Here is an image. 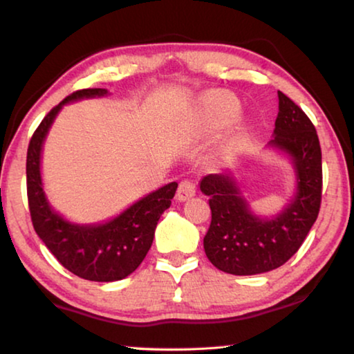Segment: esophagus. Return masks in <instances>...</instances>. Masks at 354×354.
Wrapping results in <instances>:
<instances>
[{"label": "esophagus", "mask_w": 354, "mask_h": 354, "mask_svg": "<svg viewBox=\"0 0 354 354\" xmlns=\"http://www.w3.org/2000/svg\"><path fill=\"white\" fill-rule=\"evenodd\" d=\"M196 194V184L194 179H183L181 183H179V187L176 192V196L179 201H185L192 198Z\"/></svg>", "instance_id": "1"}]
</instances>
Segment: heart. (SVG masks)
Masks as SVG:
<instances>
[{
	"mask_svg": "<svg viewBox=\"0 0 354 354\" xmlns=\"http://www.w3.org/2000/svg\"><path fill=\"white\" fill-rule=\"evenodd\" d=\"M237 111L236 103L230 98H220L214 103V113L220 120H227L234 115Z\"/></svg>",
	"mask_w": 354,
	"mask_h": 354,
	"instance_id": "obj_1",
	"label": "heart"
}]
</instances>
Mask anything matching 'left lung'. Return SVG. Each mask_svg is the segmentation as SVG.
I'll use <instances>...</instances> for the list:
<instances>
[{
	"instance_id": "1",
	"label": "left lung",
	"mask_w": 354,
	"mask_h": 354,
	"mask_svg": "<svg viewBox=\"0 0 354 354\" xmlns=\"http://www.w3.org/2000/svg\"><path fill=\"white\" fill-rule=\"evenodd\" d=\"M279 112L270 140L295 162V198L278 217L263 220L250 212L237 185L227 173L201 179L209 196L212 220L205 236L207 259L221 272L257 274L274 270L297 253L319 217L322 205V149L317 131L301 107L278 92Z\"/></svg>"
}]
</instances>
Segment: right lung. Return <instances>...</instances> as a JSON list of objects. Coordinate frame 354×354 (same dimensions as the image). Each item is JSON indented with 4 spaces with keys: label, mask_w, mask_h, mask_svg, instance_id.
<instances>
[{
    "label": "right lung",
    "mask_w": 354,
    "mask_h": 354,
    "mask_svg": "<svg viewBox=\"0 0 354 354\" xmlns=\"http://www.w3.org/2000/svg\"><path fill=\"white\" fill-rule=\"evenodd\" d=\"M106 93V88H82L64 98L34 131L26 156L28 205L35 232L68 272L98 283L127 278L140 266L151 248L156 225L178 189V183L167 184L104 225H71L50 207L40 179V151L48 129L65 103Z\"/></svg>",
    "instance_id": "right-lung-1"
}]
</instances>
